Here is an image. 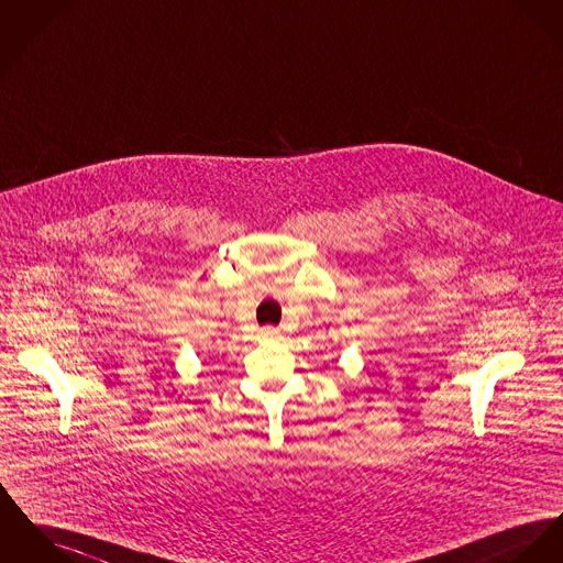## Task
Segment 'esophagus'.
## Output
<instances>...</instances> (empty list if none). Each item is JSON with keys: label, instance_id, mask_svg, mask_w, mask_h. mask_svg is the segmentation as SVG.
Returning <instances> with one entry per match:
<instances>
[{"label": "esophagus", "instance_id": "34e87169", "mask_svg": "<svg viewBox=\"0 0 563 563\" xmlns=\"http://www.w3.org/2000/svg\"><path fill=\"white\" fill-rule=\"evenodd\" d=\"M261 335H263L264 339L275 338V335H277V329H273V327H266V329L261 331Z\"/></svg>", "mask_w": 563, "mask_h": 563}]
</instances>
